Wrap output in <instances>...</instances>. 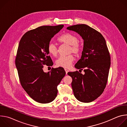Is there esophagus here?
Returning a JSON list of instances; mask_svg holds the SVG:
<instances>
[{"instance_id":"1","label":"esophagus","mask_w":127,"mask_h":127,"mask_svg":"<svg viewBox=\"0 0 127 127\" xmlns=\"http://www.w3.org/2000/svg\"><path fill=\"white\" fill-rule=\"evenodd\" d=\"M65 72H66V74H67V73L68 72V71H69V70H68L67 69H66V68H65Z\"/></svg>"}]
</instances>
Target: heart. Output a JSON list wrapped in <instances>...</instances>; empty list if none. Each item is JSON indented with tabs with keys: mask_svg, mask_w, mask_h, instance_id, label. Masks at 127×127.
I'll return each instance as SVG.
<instances>
[{
	"mask_svg": "<svg viewBox=\"0 0 127 127\" xmlns=\"http://www.w3.org/2000/svg\"><path fill=\"white\" fill-rule=\"evenodd\" d=\"M58 41L63 44L70 45L69 53L73 52L75 54H79L81 51V46L79 44V39L75 34L67 32L62 34L58 38ZM48 51L50 55L53 56H56L58 53L57 46L54 43L51 42L48 46ZM74 60V57L72 54L67 56H60L56 61L57 67L68 68Z\"/></svg>",
	"mask_w": 127,
	"mask_h": 127,
	"instance_id": "b5f03b06",
	"label": "heart"
}]
</instances>
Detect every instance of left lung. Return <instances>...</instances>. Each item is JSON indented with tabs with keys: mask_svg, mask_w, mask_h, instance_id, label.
Returning a JSON list of instances; mask_svg holds the SVG:
<instances>
[{
	"mask_svg": "<svg viewBox=\"0 0 127 127\" xmlns=\"http://www.w3.org/2000/svg\"><path fill=\"white\" fill-rule=\"evenodd\" d=\"M76 32L84 40L81 59L75 65L78 71L68 72L72 78L71 86L75 97L83 102H92L98 98L105 88L111 65V57L105 40L98 31L80 24L67 28Z\"/></svg>",
	"mask_w": 127,
	"mask_h": 127,
	"instance_id": "left-lung-1",
	"label": "left lung"
}]
</instances>
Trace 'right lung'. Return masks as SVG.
<instances>
[{"label":"right lung","mask_w":127,"mask_h":127,"mask_svg":"<svg viewBox=\"0 0 127 127\" xmlns=\"http://www.w3.org/2000/svg\"><path fill=\"white\" fill-rule=\"evenodd\" d=\"M63 25L38 27L26 32L21 38L15 58V66L23 88L34 100L47 103L55 99L57 86L66 74L59 67L45 73L44 65L52 61L48 46Z\"/></svg>","instance_id":"obj_1"}]
</instances>
